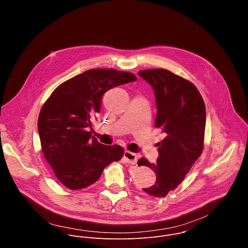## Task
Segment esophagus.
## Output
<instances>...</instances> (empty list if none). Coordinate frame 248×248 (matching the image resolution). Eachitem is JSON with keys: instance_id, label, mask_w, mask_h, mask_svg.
Here are the masks:
<instances>
[{"instance_id": "34e87169", "label": "esophagus", "mask_w": 248, "mask_h": 248, "mask_svg": "<svg viewBox=\"0 0 248 248\" xmlns=\"http://www.w3.org/2000/svg\"><path fill=\"white\" fill-rule=\"evenodd\" d=\"M124 158L126 159V162H128L129 164L137 163V159H138V157L135 153H133L131 151H128V150H126L124 152Z\"/></svg>"}]
</instances>
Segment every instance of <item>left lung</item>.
<instances>
[{
  "mask_svg": "<svg viewBox=\"0 0 248 248\" xmlns=\"http://www.w3.org/2000/svg\"><path fill=\"white\" fill-rule=\"evenodd\" d=\"M139 76L153 88L157 108L155 126L166 134L158 143L156 163L145 158L138 162L156 173L155 184L142 190L157 198L166 197L183 181L202 152L205 106L193 83L167 70H144Z\"/></svg>",
  "mask_w": 248,
  "mask_h": 248,
  "instance_id": "obj_1",
  "label": "left lung"
}]
</instances>
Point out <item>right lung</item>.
<instances>
[{
    "label": "right lung",
    "mask_w": 248,
    "mask_h": 248,
    "mask_svg": "<svg viewBox=\"0 0 248 248\" xmlns=\"http://www.w3.org/2000/svg\"><path fill=\"white\" fill-rule=\"evenodd\" d=\"M136 80L127 72L89 70L59 85L45 103L38 119L43 153L56 177L69 189L88 187L108 165L122 158L120 145H104L88 131L101 110L103 95Z\"/></svg>",
    "instance_id": "right-lung-1"
}]
</instances>
